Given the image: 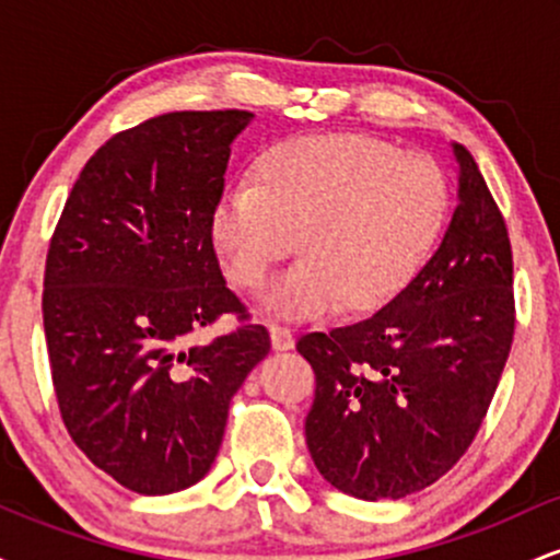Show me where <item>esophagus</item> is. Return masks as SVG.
Segmentation results:
<instances>
[{"instance_id": "34e87169", "label": "esophagus", "mask_w": 560, "mask_h": 560, "mask_svg": "<svg viewBox=\"0 0 560 560\" xmlns=\"http://www.w3.org/2000/svg\"><path fill=\"white\" fill-rule=\"evenodd\" d=\"M271 345H273V350H279V352L292 350L294 347L292 329H287V326H279V324H271Z\"/></svg>"}]
</instances>
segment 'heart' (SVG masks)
<instances>
[{
	"mask_svg": "<svg viewBox=\"0 0 560 560\" xmlns=\"http://www.w3.org/2000/svg\"><path fill=\"white\" fill-rule=\"evenodd\" d=\"M447 213L450 182L434 158L363 133H320L262 152L253 184L215 202L210 242L229 279L258 292L300 236L305 258L262 305L313 318L339 302L371 311L397 298L432 258Z\"/></svg>",
	"mask_w": 560,
	"mask_h": 560,
	"instance_id": "obj_1",
	"label": "heart"
}]
</instances>
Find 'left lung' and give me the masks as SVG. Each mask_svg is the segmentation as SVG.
<instances>
[{"mask_svg":"<svg viewBox=\"0 0 560 560\" xmlns=\"http://www.w3.org/2000/svg\"><path fill=\"white\" fill-rule=\"evenodd\" d=\"M450 150L458 205L419 276L374 316L298 342L316 374L307 450L352 498L397 500L445 477L477 436L511 352L505 221L466 147Z\"/></svg>","mask_w":560,"mask_h":560,"instance_id":"left-lung-1","label":"left lung"}]
</instances>
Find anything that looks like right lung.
Listing matches in <instances>:
<instances>
[{
	"label": "right lung",
	"instance_id": "1",
	"mask_svg": "<svg viewBox=\"0 0 560 560\" xmlns=\"http://www.w3.org/2000/svg\"><path fill=\"white\" fill-rule=\"evenodd\" d=\"M253 118L165 113L113 137L83 165L49 244L42 311L62 421L131 492L171 494L210 471L231 397L271 350L260 324L191 342L244 311L210 213Z\"/></svg>",
	"mask_w": 560,
	"mask_h": 560
}]
</instances>
